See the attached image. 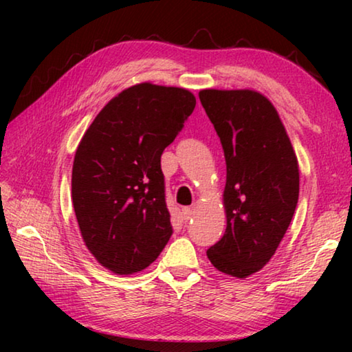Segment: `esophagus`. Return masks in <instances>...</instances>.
<instances>
[{"label":"esophagus","instance_id":"34e87169","mask_svg":"<svg viewBox=\"0 0 352 352\" xmlns=\"http://www.w3.org/2000/svg\"><path fill=\"white\" fill-rule=\"evenodd\" d=\"M190 216H192V208L184 206L183 210H182V217H183L184 222H188V220L190 219Z\"/></svg>","mask_w":352,"mask_h":352}]
</instances>
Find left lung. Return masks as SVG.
<instances>
[{"mask_svg": "<svg viewBox=\"0 0 352 352\" xmlns=\"http://www.w3.org/2000/svg\"><path fill=\"white\" fill-rule=\"evenodd\" d=\"M226 162V230L208 248L219 272L247 278L275 254L294 217L300 172L278 111L252 90H201Z\"/></svg>", "mask_w": 352, "mask_h": 352, "instance_id": "left-lung-1", "label": "left lung"}]
</instances>
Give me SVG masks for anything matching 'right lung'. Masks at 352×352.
Wrapping results in <instances>:
<instances>
[{
	"instance_id": "add662e5",
	"label": "right lung",
	"mask_w": 352,
	"mask_h": 352,
	"mask_svg": "<svg viewBox=\"0 0 352 352\" xmlns=\"http://www.w3.org/2000/svg\"><path fill=\"white\" fill-rule=\"evenodd\" d=\"M194 109L184 88L140 83L99 111L77 147L76 219L88 250L113 273L144 270L169 242L162 153Z\"/></svg>"
}]
</instances>
